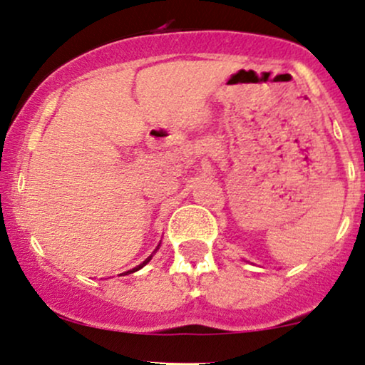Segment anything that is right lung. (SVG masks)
I'll return each instance as SVG.
<instances>
[{"mask_svg": "<svg viewBox=\"0 0 365 365\" xmlns=\"http://www.w3.org/2000/svg\"><path fill=\"white\" fill-rule=\"evenodd\" d=\"M156 249H158V247H156ZM150 259H151V256H150V257H148V259H146V261H143V264H146V262H148Z\"/></svg>", "mask_w": 365, "mask_h": 365, "instance_id": "1", "label": "right lung"}]
</instances>
